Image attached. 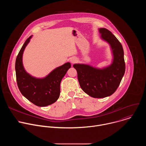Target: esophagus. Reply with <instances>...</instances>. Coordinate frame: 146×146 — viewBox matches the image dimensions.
Returning a JSON list of instances; mask_svg holds the SVG:
<instances>
[{"label":"esophagus","instance_id":"1","mask_svg":"<svg viewBox=\"0 0 146 146\" xmlns=\"http://www.w3.org/2000/svg\"><path fill=\"white\" fill-rule=\"evenodd\" d=\"M77 61V59L76 58H72L71 59H70V62L72 64H74L76 63V62Z\"/></svg>","mask_w":146,"mask_h":146}]
</instances>
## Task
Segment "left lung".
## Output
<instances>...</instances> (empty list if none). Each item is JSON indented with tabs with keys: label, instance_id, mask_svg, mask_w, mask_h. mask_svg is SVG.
<instances>
[{
	"label": "left lung",
	"instance_id": "1",
	"mask_svg": "<svg viewBox=\"0 0 146 146\" xmlns=\"http://www.w3.org/2000/svg\"><path fill=\"white\" fill-rule=\"evenodd\" d=\"M101 38L110 44L113 60L105 68L98 69L86 64L73 65L81 89L95 98L111 95L117 90L125 71L122 46L116 37L108 29L100 28Z\"/></svg>",
	"mask_w": 146,
	"mask_h": 146
}]
</instances>
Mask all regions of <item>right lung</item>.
I'll return each instance as SVG.
<instances>
[{
  "label": "right lung",
  "mask_w": 146,
  "mask_h": 146,
  "mask_svg": "<svg viewBox=\"0 0 146 146\" xmlns=\"http://www.w3.org/2000/svg\"><path fill=\"white\" fill-rule=\"evenodd\" d=\"M32 36L27 39L15 60L16 79L18 88L24 96L34 105L44 107L55 102L60 95L61 80L71 67L69 62L53 70L43 78H37L28 74L23 66V55Z\"/></svg>",
  "instance_id": "obj_1"
}]
</instances>
